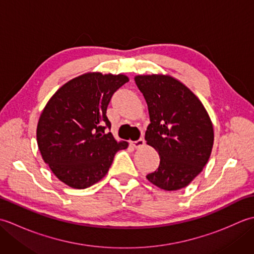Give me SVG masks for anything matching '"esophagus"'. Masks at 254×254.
Wrapping results in <instances>:
<instances>
[{
	"mask_svg": "<svg viewBox=\"0 0 254 254\" xmlns=\"http://www.w3.org/2000/svg\"><path fill=\"white\" fill-rule=\"evenodd\" d=\"M131 144H132L133 146L135 147V148H141V147L144 146L145 141H144L143 138H139V139H137V141H135V142H131Z\"/></svg>",
	"mask_w": 254,
	"mask_h": 254,
	"instance_id": "obj_1",
	"label": "esophagus"
}]
</instances>
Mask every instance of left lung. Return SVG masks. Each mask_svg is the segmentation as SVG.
Here are the masks:
<instances>
[{"label":"left lung","mask_w":254,"mask_h":254,"mask_svg":"<svg viewBox=\"0 0 254 254\" xmlns=\"http://www.w3.org/2000/svg\"><path fill=\"white\" fill-rule=\"evenodd\" d=\"M134 79L148 107L145 139L160 157L158 169L147 180L166 191L180 190L207 164L214 144L212 121L201 100L170 75H137Z\"/></svg>","instance_id":"1"}]
</instances>
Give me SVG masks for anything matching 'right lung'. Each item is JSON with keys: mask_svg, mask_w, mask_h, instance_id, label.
<instances>
[{"mask_svg": "<svg viewBox=\"0 0 254 254\" xmlns=\"http://www.w3.org/2000/svg\"><path fill=\"white\" fill-rule=\"evenodd\" d=\"M128 82L123 74L86 73L59 88L42 110L37 143L45 163L59 180L86 189L104 178L116 153L127 148L117 142L107 117L115 91Z\"/></svg>", "mask_w": 254, "mask_h": 254, "instance_id": "obj_1", "label": "right lung"}]
</instances>
